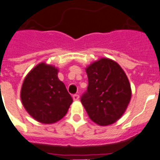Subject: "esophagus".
I'll return each mask as SVG.
<instances>
[{
	"label": "esophagus",
	"instance_id": "obj_1",
	"mask_svg": "<svg viewBox=\"0 0 160 160\" xmlns=\"http://www.w3.org/2000/svg\"><path fill=\"white\" fill-rule=\"evenodd\" d=\"M79 98H80V96H79L78 94H75V95H73V99H74V101H78V100H79Z\"/></svg>",
	"mask_w": 160,
	"mask_h": 160
}]
</instances>
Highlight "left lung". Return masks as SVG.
I'll return each mask as SVG.
<instances>
[{
  "mask_svg": "<svg viewBox=\"0 0 160 160\" xmlns=\"http://www.w3.org/2000/svg\"><path fill=\"white\" fill-rule=\"evenodd\" d=\"M87 91L80 101L91 120L101 126L115 122L126 111L131 86L123 69L115 61L101 58L86 68Z\"/></svg>",
  "mask_w": 160,
  "mask_h": 160,
  "instance_id": "left-lung-1",
  "label": "left lung"
}]
</instances>
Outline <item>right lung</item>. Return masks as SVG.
Segmentation results:
<instances>
[{
    "instance_id": "add662e5",
    "label": "right lung",
    "mask_w": 160,
    "mask_h": 160,
    "mask_svg": "<svg viewBox=\"0 0 160 160\" xmlns=\"http://www.w3.org/2000/svg\"><path fill=\"white\" fill-rule=\"evenodd\" d=\"M21 99L27 112L45 124L64 118L73 102L64 84L58 80V69L44 63L38 64L26 76Z\"/></svg>"
}]
</instances>
